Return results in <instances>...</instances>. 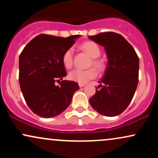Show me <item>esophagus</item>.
Wrapping results in <instances>:
<instances>
[{"mask_svg": "<svg viewBox=\"0 0 158 158\" xmlns=\"http://www.w3.org/2000/svg\"><path fill=\"white\" fill-rule=\"evenodd\" d=\"M79 87H80V88H82V87L85 86V84H81V83H79Z\"/></svg>", "mask_w": 158, "mask_h": 158, "instance_id": "1", "label": "esophagus"}]
</instances>
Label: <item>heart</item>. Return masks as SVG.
Segmentation results:
<instances>
[{"label": "heart", "instance_id": "heart-1", "mask_svg": "<svg viewBox=\"0 0 158 158\" xmlns=\"http://www.w3.org/2000/svg\"><path fill=\"white\" fill-rule=\"evenodd\" d=\"M81 50L88 54V56L91 58L90 65L93 66L99 71H101L104 68V64L102 61L97 59V58L100 56V48L96 43L93 41H86L81 45ZM73 50L72 48H69L64 52L62 56L63 65L66 68H70L73 65ZM97 76V73L95 69L90 68L85 70H71L68 74V78L70 80L77 81V82L85 84L90 79H93Z\"/></svg>", "mask_w": 158, "mask_h": 158}]
</instances>
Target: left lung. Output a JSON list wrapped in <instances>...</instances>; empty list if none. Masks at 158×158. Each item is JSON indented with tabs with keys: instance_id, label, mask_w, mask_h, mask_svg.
<instances>
[{
	"instance_id": "1",
	"label": "left lung",
	"mask_w": 158,
	"mask_h": 158,
	"mask_svg": "<svg viewBox=\"0 0 158 158\" xmlns=\"http://www.w3.org/2000/svg\"><path fill=\"white\" fill-rule=\"evenodd\" d=\"M106 50L108 64L96 94L89 99L99 114L115 117L126 109L138 84L139 58L135 49L119 34L108 32L88 36Z\"/></svg>"
}]
</instances>
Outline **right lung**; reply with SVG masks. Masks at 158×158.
<instances>
[{
    "instance_id": "right-lung-1",
    "label": "right lung",
    "mask_w": 158,
    "mask_h": 158,
    "mask_svg": "<svg viewBox=\"0 0 158 158\" xmlns=\"http://www.w3.org/2000/svg\"><path fill=\"white\" fill-rule=\"evenodd\" d=\"M75 35L62 38L41 34L26 45L19 56V84L27 106L34 114L51 118L62 113L71 103L78 83L61 81L66 77L64 52L73 46ZM56 81L60 86L56 85Z\"/></svg>"
}]
</instances>
